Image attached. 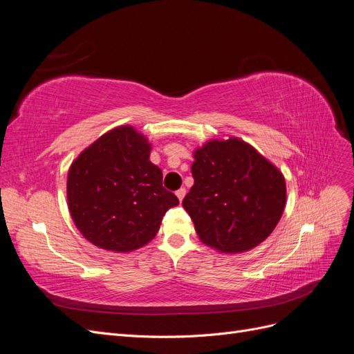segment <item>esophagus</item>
<instances>
[{
	"label": "esophagus",
	"instance_id": "obj_1",
	"mask_svg": "<svg viewBox=\"0 0 354 354\" xmlns=\"http://www.w3.org/2000/svg\"><path fill=\"white\" fill-rule=\"evenodd\" d=\"M176 195H177V198H178V201L181 202V201H183L185 195H186V189H185V187H181V189H178V190L176 192Z\"/></svg>",
	"mask_w": 354,
	"mask_h": 354
}]
</instances>
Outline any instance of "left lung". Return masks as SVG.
Returning <instances> with one entry per match:
<instances>
[{
    "label": "left lung",
    "instance_id": "left-lung-1",
    "mask_svg": "<svg viewBox=\"0 0 354 354\" xmlns=\"http://www.w3.org/2000/svg\"><path fill=\"white\" fill-rule=\"evenodd\" d=\"M194 158L195 185L183 208L199 239L226 254L245 252L267 239L285 209L281 171L236 137L209 140Z\"/></svg>",
    "mask_w": 354,
    "mask_h": 354
}]
</instances>
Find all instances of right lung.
<instances>
[{
    "label": "right lung",
    "mask_w": 354,
    "mask_h": 354,
    "mask_svg": "<svg viewBox=\"0 0 354 354\" xmlns=\"http://www.w3.org/2000/svg\"><path fill=\"white\" fill-rule=\"evenodd\" d=\"M151 143L131 125L103 134L73 160L68 207L82 236L99 248L130 252L151 242L165 212L178 205L151 162Z\"/></svg>",
    "instance_id": "1"
}]
</instances>
